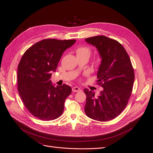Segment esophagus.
<instances>
[{
	"label": "esophagus",
	"instance_id": "1",
	"mask_svg": "<svg viewBox=\"0 0 153 153\" xmlns=\"http://www.w3.org/2000/svg\"><path fill=\"white\" fill-rule=\"evenodd\" d=\"M72 91L73 92H79L81 91V89L80 88H79V87L77 86H74L73 87V88H72Z\"/></svg>",
	"mask_w": 153,
	"mask_h": 153
}]
</instances>
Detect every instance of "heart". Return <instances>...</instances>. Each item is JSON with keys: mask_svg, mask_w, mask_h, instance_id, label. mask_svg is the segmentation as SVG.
Returning <instances> with one entry per match:
<instances>
[{"mask_svg": "<svg viewBox=\"0 0 153 153\" xmlns=\"http://www.w3.org/2000/svg\"><path fill=\"white\" fill-rule=\"evenodd\" d=\"M76 53L77 57L79 56H83L89 59L90 56L91 54V49L86 46H81L78 47L76 50ZM102 62V57L100 56H97L94 60V65L96 67H99Z\"/></svg>", "mask_w": 153, "mask_h": 153, "instance_id": "1", "label": "heart"}]
</instances>
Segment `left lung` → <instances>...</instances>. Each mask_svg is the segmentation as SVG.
Wrapping results in <instances>:
<instances>
[{"label":"left lung","instance_id":"8db88e82","mask_svg":"<svg viewBox=\"0 0 153 153\" xmlns=\"http://www.w3.org/2000/svg\"><path fill=\"white\" fill-rule=\"evenodd\" d=\"M96 47L102 62L97 84L103 87L99 96L84 89L86 96L85 112L88 117L106 122L118 116L125 109L133 91L134 72L130 58L122 44L105 36L85 39Z\"/></svg>","mask_w":153,"mask_h":153}]
</instances>
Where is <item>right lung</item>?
<instances>
[{"instance_id": "obj_1", "label": "right lung", "mask_w": 153, "mask_h": 153, "mask_svg": "<svg viewBox=\"0 0 153 153\" xmlns=\"http://www.w3.org/2000/svg\"><path fill=\"white\" fill-rule=\"evenodd\" d=\"M75 42V39H43L29 48L20 60L19 95L28 111L40 120H52L63 113L65 99L71 93V88L65 84L55 87L50 78L63 52Z\"/></svg>"}]
</instances>
